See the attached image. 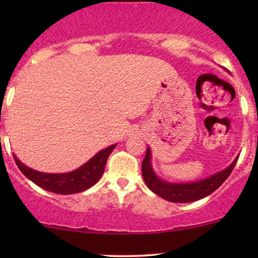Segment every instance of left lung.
Returning <instances> with one entry per match:
<instances>
[{
    "label": "left lung",
    "instance_id": "8db88e82",
    "mask_svg": "<svg viewBox=\"0 0 258 258\" xmlns=\"http://www.w3.org/2000/svg\"><path fill=\"white\" fill-rule=\"evenodd\" d=\"M239 156L227 168L212 174L205 179L189 183H172L159 178L152 166V150L147 148L146 158L142 162V174L146 184L153 193L171 203H191L212 194L232 173Z\"/></svg>",
    "mask_w": 258,
    "mask_h": 258
}]
</instances>
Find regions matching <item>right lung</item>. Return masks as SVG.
<instances>
[{
	"label": "right lung",
	"instance_id": "add662e5",
	"mask_svg": "<svg viewBox=\"0 0 258 258\" xmlns=\"http://www.w3.org/2000/svg\"><path fill=\"white\" fill-rule=\"evenodd\" d=\"M115 147H116V144H112V146L100 150L82 166L67 173L40 172V171L32 170V168L26 166L22 161H19V159L16 155L13 156L18 167L26 178L30 179L40 188L46 189L52 193L68 195L81 193V191L91 188L92 185L98 182L103 172H104L106 160H108L109 155Z\"/></svg>",
	"mask_w": 258,
	"mask_h": 258
}]
</instances>
